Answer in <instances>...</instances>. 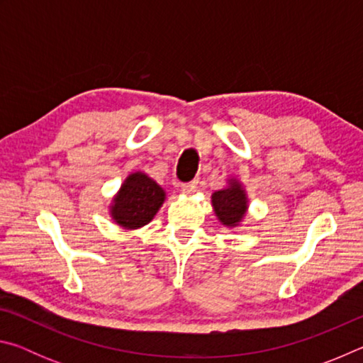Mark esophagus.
<instances>
[{
  "label": "esophagus",
  "mask_w": 363,
  "mask_h": 363,
  "mask_svg": "<svg viewBox=\"0 0 363 363\" xmlns=\"http://www.w3.org/2000/svg\"><path fill=\"white\" fill-rule=\"evenodd\" d=\"M196 186H199V179H194V181H190V182H184L182 186H181V189H182V192H184V194L190 195V194H194V192H195V190H196Z\"/></svg>",
  "instance_id": "34e87169"
}]
</instances>
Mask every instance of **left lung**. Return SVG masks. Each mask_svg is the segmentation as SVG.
Listing matches in <instances>:
<instances>
[{"instance_id": "1", "label": "left lung", "mask_w": 363, "mask_h": 363, "mask_svg": "<svg viewBox=\"0 0 363 363\" xmlns=\"http://www.w3.org/2000/svg\"><path fill=\"white\" fill-rule=\"evenodd\" d=\"M211 203L219 223L225 227H235L243 220L248 210V196L240 182L229 179V186L211 195Z\"/></svg>"}]
</instances>
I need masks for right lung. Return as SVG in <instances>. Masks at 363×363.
Segmentation results:
<instances>
[{
  "instance_id": "1",
  "label": "right lung",
  "mask_w": 363,
  "mask_h": 363,
  "mask_svg": "<svg viewBox=\"0 0 363 363\" xmlns=\"http://www.w3.org/2000/svg\"><path fill=\"white\" fill-rule=\"evenodd\" d=\"M167 194L145 173H131L121 184L110 205V216L123 229L133 230L149 224L162 208Z\"/></svg>"
}]
</instances>
